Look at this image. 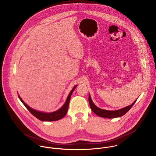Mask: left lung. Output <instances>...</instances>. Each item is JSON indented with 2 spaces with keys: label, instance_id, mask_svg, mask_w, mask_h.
Listing matches in <instances>:
<instances>
[{
  "label": "left lung",
  "instance_id": "1",
  "mask_svg": "<svg viewBox=\"0 0 156 156\" xmlns=\"http://www.w3.org/2000/svg\"><path fill=\"white\" fill-rule=\"evenodd\" d=\"M88 101H89V104H90V108H91V110L97 115H98V116L101 117V118L111 119V118H118V117H120V116H123L125 113H126L131 109V108H132L133 105L136 102V100L134 102H133V103L131 104V105H129L128 106H126L125 108H123L119 109V110H114V111L103 110V109L97 108L96 105L94 104V103L93 102L90 94H89V96H88Z\"/></svg>",
  "mask_w": 156,
  "mask_h": 156
}]
</instances>
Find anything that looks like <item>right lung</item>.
Segmentation results:
<instances>
[{
	"label": "right lung",
	"instance_id": "right-lung-1",
	"mask_svg": "<svg viewBox=\"0 0 156 156\" xmlns=\"http://www.w3.org/2000/svg\"><path fill=\"white\" fill-rule=\"evenodd\" d=\"M76 86L77 85L74 86L73 88H72L71 91L69 93V95L67 97V99H66V102L64 104V105L59 110H58L55 112H51V113H44V112H41L36 110L30 108V106H28L22 100V98L19 95H18V97L20 99V100L22 101V103L24 104V106L30 111V112L38 119L41 120V121H55V120H59L60 119L63 118L66 115L72 92L75 89Z\"/></svg>",
	"mask_w": 156,
	"mask_h": 156
}]
</instances>
